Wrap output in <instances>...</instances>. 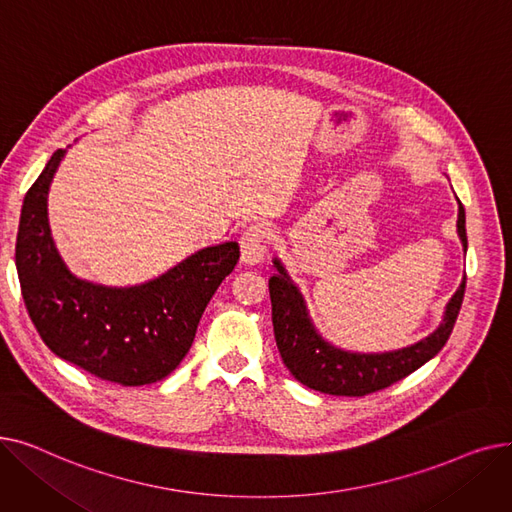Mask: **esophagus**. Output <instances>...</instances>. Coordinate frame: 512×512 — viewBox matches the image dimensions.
Listing matches in <instances>:
<instances>
[{
    "instance_id": "34e87169",
    "label": "esophagus",
    "mask_w": 512,
    "mask_h": 512,
    "mask_svg": "<svg viewBox=\"0 0 512 512\" xmlns=\"http://www.w3.org/2000/svg\"><path fill=\"white\" fill-rule=\"evenodd\" d=\"M270 245V230L261 224L249 226L240 236V259L245 265H257Z\"/></svg>"
}]
</instances>
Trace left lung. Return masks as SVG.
Masks as SVG:
<instances>
[{
    "label": "left lung",
    "instance_id": "1",
    "mask_svg": "<svg viewBox=\"0 0 512 512\" xmlns=\"http://www.w3.org/2000/svg\"><path fill=\"white\" fill-rule=\"evenodd\" d=\"M456 226H459L463 247L467 249L465 209L461 203ZM274 263L278 267V274L270 276V299L274 336L282 361L301 384L332 396L361 398L365 394L384 390L436 357L452 334L465 297L467 278L450 299L444 324L415 346L386 355H353L338 351V348L326 344L315 334L297 286L288 280L284 267L278 261Z\"/></svg>",
    "mask_w": 512,
    "mask_h": 512
}]
</instances>
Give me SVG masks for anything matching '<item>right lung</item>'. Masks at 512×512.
I'll return each instance as SVG.
<instances>
[{
  "instance_id": "1",
  "label": "right lung",
  "mask_w": 512,
  "mask_h": 512,
  "mask_svg": "<svg viewBox=\"0 0 512 512\" xmlns=\"http://www.w3.org/2000/svg\"><path fill=\"white\" fill-rule=\"evenodd\" d=\"M62 155V149L51 155L20 213L16 270L26 311L60 359L112 384H155L191 348L213 292L238 263V242L207 247L134 288L78 280L58 255L47 222V191Z\"/></svg>"
}]
</instances>
